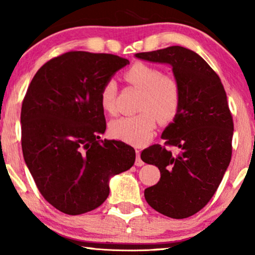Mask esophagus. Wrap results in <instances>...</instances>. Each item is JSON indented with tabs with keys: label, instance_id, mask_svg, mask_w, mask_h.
Returning <instances> with one entry per match:
<instances>
[{
	"label": "esophagus",
	"instance_id": "1",
	"mask_svg": "<svg viewBox=\"0 0 255 255\" xmlns=\"http://www.w3.org/2000/svg\"><path fill=\"white\" fill-rule=\"evenodd\" d=\"M136 162H134V164L137 166H142L144 164V162L142 161V158H140V151L139 150H136Z\"/></svg>",
	"mask_w": 255,
	"mask_h": 255
}]
</instances>
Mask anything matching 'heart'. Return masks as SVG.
Masks as SVG:
<instances>
[{
	"label": "heart",
	"mask_w": 255,
	"mask_h": 255,
	"mask_svg": "<svg viewBox=\"0 0 255 255\" xmlns=\"http://www.w3.org/2000/svg\"><path fill=\"white\" fill-rule=\"evenodd\" d=\"M124 79L142 91L138 115L121 117L110 123L113 138L132 145H144L152 136L157 121L170 123L177 117L182 104V89L178 80L155 66L138 62L124 73ZM117 84L109 79L99 91V103L106 113L116 112Z\"/></svg>",
	"instance_id": "obj_1"
}]
</instances>
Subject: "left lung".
Wrapping results in <instances>:
<instances>
[{
    "instance_id": "left-lung-1",
    "label": "left lung",
    "mask_w": 255,
    "mask_h": 255,
    "mask_svg": "<svg viewBox=\"0 0 255 255\" xmlns=\"http://www.w3.org/2000/svg\"><path fill=\"white\" fill-rule=\"evenodd\" d=\"M136 56L171 65L182 89L180 112L162 133L164 144H153L140 153L143 162L161 171L158 183L146 188L144 196L163 215L189 218L209 202L232 158L234 124L224 85L199 54L184 47ZM171 146L180 149L178 155L171 152Z\"/></svg>"
}]
</instances>
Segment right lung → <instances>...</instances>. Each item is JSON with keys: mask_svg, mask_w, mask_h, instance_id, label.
<instances>
[{"mask_svg": "<svg viewBox=\"0 0 255 255\" xmlns=\"http://www.w3.org/2000/svg\"><path fill=\"white\" fill-rule=\"evenodd\" d=\"M128 59L72 51L47 61L28 86L21 109L24 162L45 200L79 215L108 199L109 178L133 165V147L102 140L106 130L102 85Z\"/></svg>", "mask_w": 255, "mask_h": 255, "instance_id": "right-lung-1", "label": "right lung"}]
</instances>
